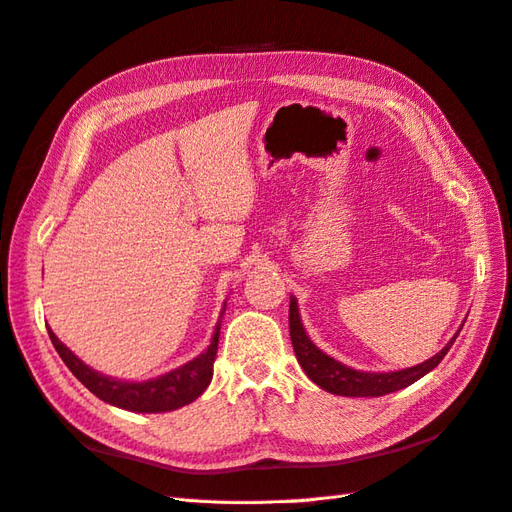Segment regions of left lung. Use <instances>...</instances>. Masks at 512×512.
Segmentation results:
<instances>
[{
    "instance_id": "8db88e82",
    "label": "left lung",
    "mask_w": 512,
    "mask_h": 512,
    "mask_svg": "<svg viewBox=\"0 0 512 512\" xmlns=\"http://www.w3.org/2000/svg\"><path fill=\"white\" fill-rule=\"evenodd\" d=\"M288 322H290V339H292L294 354H297V361L309 376V380L316 382L324 391H329L333 395H344V397H380L386 393L406 389V386H410L418 378L429 374L433 367H438V363L444 359L446 352L451 350L453 342L459 335L457 333L436 356H431L429 361L421 365L401 369V371H389V374H369V371H356L352 367L342 365L312 344V339L307 337L301 324L297 299L294 297L290 299Z\"/></svg>"
}]
</instances>
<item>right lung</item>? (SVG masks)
Returning a JSON list of instances; mask_svg holds the SVG:
<instances>
[{
	"instance_id": "1",
	"label": "right lung",
	"mask_w": 512,
	"mask_h": 512,
	"mask_svg": "<svg viewBox=\"0 0 512 512\" xmlns=\"http://www.w3.org/2000/svg\"><path fill=\"white\" fill-rule=\"evenodd\" d=\"M49 329V327H46ZM49 337L59 352L61 361L68 365L72 374L79 378L87 389L100 397L102 401L130 412H168L181 406H188L196 397H200L211 378H213V363L218 356V339L220 327L215 329L211 346L196 356L194 361L185 363L183 367L170 371V374L149 380V382H119L106 376H100L98 371L89 369L76 356L59 342L55 333L49 329Z\"/></svg>"
}]
</instances>
